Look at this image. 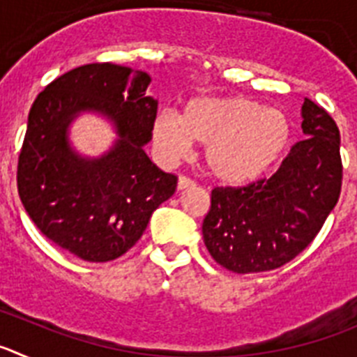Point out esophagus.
I'll return each instance as SVG.
<instances>
[{"label":"esophagus","instance_id":"1","mask_svg":"<svg viewBox=\"0 0 357 357\" xmlns=\"http://www.w3.org/2000/svg\"><path fill=\"white\" fill-rule=\"evenodd\" d=\"M195 182L191 181V178H188V176H178V189H189V188H193Z\"/></svg>","mask_w":357,"mask_h":357}]
</instances>
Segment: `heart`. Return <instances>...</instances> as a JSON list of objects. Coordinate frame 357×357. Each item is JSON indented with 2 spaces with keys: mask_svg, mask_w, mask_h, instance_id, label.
Returning a JSON list of instances; mask_svg holds the SVG:
<instances>
[{
  "mask_svg": "<svg viewBox=\"0 0 357 357\" xmlns=\"http://www.w3.org/2000/svg\"><path fill=\"white\" fill-rule=\"evenodd\" d=\"M291 127L282 110L243 96H198L182 116L160 110L151 141L164 162L185 157L193 141L206 143L204 160L214 178L232 185L257 181L289 143Z\"/></svg>",
  "mask_w": 357,
  "mask_h": 357,
  "instance_id": "1",
  "label": "heart"
}]
</instances>
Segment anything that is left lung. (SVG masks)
<instances>
[{"label":"left lung","instance_id":"left-lung-1","mask_svg":"<svg viewBox=\"0 0 357 357\" xmlns=\"http://www.w3.org/2000/svg\"><path fill=\"white\" fill-rule=\"evenodd\" d=\"M298 141L270 178L243 188H214L202 234L218 264L234 273L275 270L320 232L342 191L340 130L309 98Z\"/></svg>","mask_w":357,"mask_h":357}]
</instances>
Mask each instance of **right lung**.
<instances>
[{
	"instance_id": "right-lung-1",
	"label": "right lung",
	"mask_w": 357,
	"mask_h": 357,
	"mask_svg": "<svg viewBox=\"0 0 357 357\" xmlns=\"http://www.w3.org/2000/svg\"><path fill=\"white\" fill-rule=\"evenodd\" d=\"M151 78L125 66L85 64L46 85L28 114L17 162V191L50 241L89 263L118 259L139 241L151 213L176 189L143 146L151 139L157 100ZM85 109L115 123L119 139L98 160L78 156L67 127Z\"/></svg>"
}]
</instances>
